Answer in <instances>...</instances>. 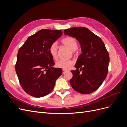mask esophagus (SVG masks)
<instances>
[{"label":"esophagus","mask_w":127,"mask_h":127,"mask_svg":"<svg viewBox=\"0 0 127 127\" xmlns=\"http://www.w3.org/2000/svg\"><path fill=\"white\" fill-rule=\"evenodd\" d=\"M67 71V70H65V69H63V74H64V73L66 72Z\"/></svg>","instance_id":"1"}]
</instances>
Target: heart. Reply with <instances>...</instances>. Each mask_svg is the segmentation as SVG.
<instances>
[{"mask_svg":"<svg viewBox=\"0 0 127 127\" xmlns=\"http://www.w3.org/2000/svg\"><path fill=\"white\" fill-rule=\"evenodd\" d=\"M61 43L68 47L71 50L74 51L77 49L78 45L75 38L67 36L64 38L61 41ZM49 52L53 59H56L57 58V47L56 43L51 44L49 48ZM74 64V61L72 60H59L56 63V66L63 69H69Z\"/></svg>","mask_w":127,"mask_h":127,"instance_id":"obj_1","label":"heart"}]
</instances>
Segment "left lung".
<instances>
[{
    "mask_svg": "<svg viewBox=\"0 0 127 127\" xmlns=\"http://www.w3.org/2000/svg\"><path fill=\"white\" fill-rule=\"evenodd\" d=\"M64 34L75 37L82 51L75 64L76 69L71 70L70 85L81 94L93 93L102 85L108 72L110 58L105 44L100 37L84 27L66 29Z\"/></svg>",
    "mask_w": 127,
    "mask_h": 127,
    "instance_id": "left-lung-1",
    "label": "left lung"
}]
</instances>
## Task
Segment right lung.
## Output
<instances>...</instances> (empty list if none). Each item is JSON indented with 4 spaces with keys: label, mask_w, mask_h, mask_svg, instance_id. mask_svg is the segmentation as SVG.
<instances>
[{
    "label": "right lung",
    "mask_w": 127,
    "mask_h": 127,
    "mask_svg": "<svg viewBox=\"0 0 127 127\" xmlns=\"http://www.w3.org/2000/svg\"><path fill=\"white\" fill-rule=\"evenodd\" d=\"M61 30L42 29L29 37L19 49L15 70L23 89L35 97L48 95L56 80L62 75V69L54 68L50 46L59 38Z\"/></svg>",
    "instance_id": "obj_1"
}]
</instances>
